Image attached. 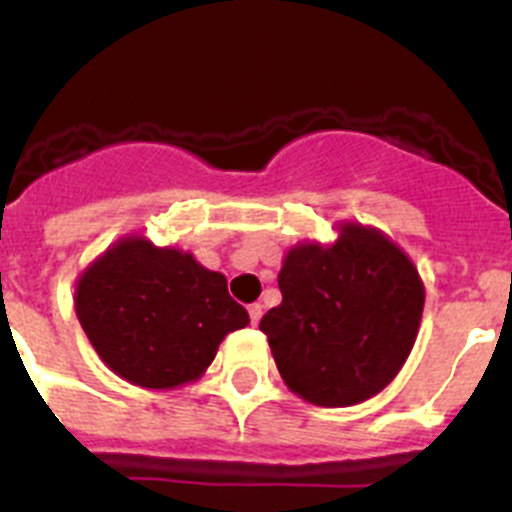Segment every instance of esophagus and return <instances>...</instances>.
<instances>
[{
	"mask_svg": "<svg viewBox=\"0 0 512 512\" xmlns=\"http://www.w3.org/2000/svg\"><path fill=\"white\" fill-rule=\"evenodd\" d=\"M248 315H251V325H259L261 315H264V305H259V302H253V305L248 307Z\"/></svg>",
	"mask_w": 512,
	"mask_h": 512,
	"instance_id": "34e87169",
	"label": "esophagus"
}]
</instances>
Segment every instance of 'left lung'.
Wrapping results in <instances>:
<instances>
[{"label":"left lung","mask_w":512,"mask_h":512,"mask_svg":"<svg viewBox=\"0 0 512 512\" xmlns=\"http://www.w3.org/2000/svg\"><path fill=\"white\" fill-rule=\"evenodd\" d=\"M282 305L259 328L289 390L323 408L382 392L413 351L425 289L418 269L377 228L343 223L330 246L289 248Z\"/></svg>","instance_id":"left-lung-1"}]
</instances>
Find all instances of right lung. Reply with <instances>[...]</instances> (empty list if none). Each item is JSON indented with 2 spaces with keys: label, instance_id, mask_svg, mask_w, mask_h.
Returning a JSON list of instances; mask_svg holds the SVG:
<instances>
[{
  "label": "right lung",
  "instance_id": "right-lung-1",
  "mask_svg": "<svg viewBox=\"0 0 512 512\" xmlns=\"http://www.w3.org/2000/svg\"><path fill=\"white\" fill-rule=\"evenodd\" d=\"M74 302L99 359L148 390L200 379L223 338L248 325L220 271L140 235L117 241L81 274Z\"/></svg>",
  "mask_w": 512,
  "mask_h": 512
}]
</instances>
